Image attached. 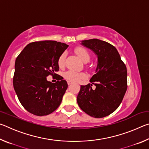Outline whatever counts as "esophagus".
<instances>
[{"mask_svg":"<svg viewBox=\"0 0 149 149\" xmlns=\"http://www.w3.org/2000/svg\"><path fill=\"white\" fill-rule=\"evenodd\" d=\"M72 84V82H71V81H68V85H71Z\"/></svg>","mask_w":149,"mask_h":149,"instance_id":"34e87169","label":"esophagus"}]
</instances>
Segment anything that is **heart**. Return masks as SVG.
<instances>
[{
  "instance_id": "obj_1",
  "label": "heart",
  "mask_w": 149,
  "mask_h": 149,
  "mask_svg": "<svg viewBox=\"0 0 149 149\" xmlns=\"http://www.w3.org/2000/svg\"><path fill=\"white\" fill-rule=\"evenodd\" d=\"M74 52L80 58L81 60L85 62H88L91 58V54L89 51L84 47H76L74 49ZM65 57H66V53L64 52L60 55L58 59V64L59 67L61 68L64 67L65 65ZM64 77L65 79L68 80L70 81L77 82L85 78V74L83 72L74 71V70H68V71L64 73Z\"/></svg>"
}]
</instances>
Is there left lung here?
Listing matches in <instances>:
<instances>
[{"mask_svg":"<svg viewBox=\"0 0 149 149\" xmlns=\"http://www.w3.org/2000/svg\"><path fill=\"white\" fill-rule=\"evenodd\" d=\"M81 44L97 55L95 74L91 84L81 85L77 97L81 109L96 118L112 114L122 102L127 87V68L117 49L108 42L97 39L82 41ZM96 86L92 89V84Z\"/></svg>","mask_w":149,"mask_h":149,"instance_id":"8db88e82","label":"left lung"}]
</instances>
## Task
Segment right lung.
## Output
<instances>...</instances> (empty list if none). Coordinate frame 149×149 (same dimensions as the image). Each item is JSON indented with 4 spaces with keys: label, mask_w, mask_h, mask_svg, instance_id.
I'll list each match as a JSON object with an SVG mask.
<instances>
[{
    "label": "right lung",
    "mask_w": 149,
    "mask_h": 149,
    "mask_svg": "<svg viewBox=\"0 0 149 149\" xmlns=\"http://www.w3.org/2000/svg\"><path fill=\"white\" fill-rule=\"evenodd\" d=\"M68 45L55 41L33 42L16 58L13 77L14 89L24 108L42 116L56 110L68 88L62 76L56 83L47 80L59 71L58 59Z\"/></svg>",
    "instance_id": "obj_1"
}]
</instances>
